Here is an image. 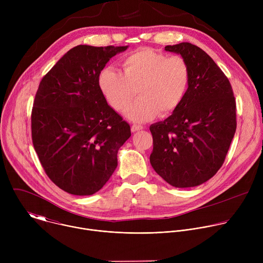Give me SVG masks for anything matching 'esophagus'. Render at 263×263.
<instances>
[{"label": "esophagus", "mask_w": 263, "mask_h": 263, "mask_svg": "<svg viewBox=\"0 0 263 263\" xmlns=\"http://www.w3.org/2000/svg\"><path fill=\"white\" fill-rule=\"evenodd\" d=\"M142 129H143V127L141 125H136V124L132 125V127H131V131L132 132H137V131H140Z\"/></svg>", "instance_id": "1"}]
</instances>
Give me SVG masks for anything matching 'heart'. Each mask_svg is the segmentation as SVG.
Returning a JSON list of instances; mask_svg holds the SVG:
<instances>
[{
	"instance_id": "heart-1",
	"label": "heart",
	"mask_w": 263,
	"mask_h": 263,
	"mask_svg": "<svg viewBox=\"0 0 263 263\" xmlns=\"http://www.w3.org/2000/svg\"><path fill=\"white\" fill-rule=\"evenodd\" d=\"M123 71L106 67L99 74V87L117 111H123L136 95L139 98L126 110L128 119L144 122L158 112L168 115L182 103L191 81L187 61L152 49H138L122 60Z\"/></svg>"
}]
</instances>
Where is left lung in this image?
Segmentation results:
<instances>
[{"mask_svg": "<svg viewBox=\"0 0 263 263\" xmlns=\"http://www.w3.org/2000/svg\"><path fill=\"white\" fill-rule=\"evenodd\" d=\"M190 65L187 92L172 116L149 127L155 172L178 189L198 186L221 167L236 131V103L226 74L190 43L166 46Z\"/></svg>", "mask_w": 263, "mask_h": 263, "instance_id": "left-lung-1", "label": "left lung"}]
</instances>
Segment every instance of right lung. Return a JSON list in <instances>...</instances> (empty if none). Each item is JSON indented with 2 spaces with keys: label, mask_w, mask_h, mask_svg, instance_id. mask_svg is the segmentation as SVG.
<instances>
[{
  "label": "right lung",
  "mask_w": 263,
  "mask_h": 263,
  "mask_svg": "<svg viewBox=\"0 0 263 263\" xmlns=\"http://www.w3.org/2000/svg\"><path fill=\"white\" fill-rule=\"evenodd\" d=\"M126 47L70 49L45 74L31 114L35 152L51 181L74 196H90L118 166L130 126L112 109L98 79L106 63Z\"/></svg>",
  "instance_id": "right-lung-1"
}]
</instances>
